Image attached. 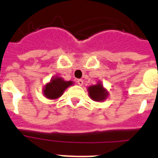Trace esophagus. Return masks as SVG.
Returning <instances> with one entry per match:
<instances>
[{
  "instance_id": "34e87169",
  "label": "esophagus",
  "mask_w": 158,
  "mask_h": 158,
  "mask_svg": "<svg viewBox=\"0 0 158 158\" xmlns=\"http://www.w3.org/2000/svg\"><path fill=\"white\" fill-rule=\"evenodd\" d=\"M77 83H78V85H80V86H82L83 84H84V80L83 79H78V81H77Z\"/></svg>"
}]
</instances>
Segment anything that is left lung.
Wrapping results in <instances>:
<instances>
[{
  "label": "left lung",
  "instance_id": "1",
  "mask_svg": "<svg viewBox=\"0 0 158 158\" xmlns=\"http://www.w3.org/2000/svg\"><path fill=\"white\" fill-rule=\"evenodd\" d=\"M88 92L89 97L94 101H103L106 100L108 95V92L103 88L101 83L89 86L88 88Z\"/></svg>",
  "mask_w": 158,
  "mask_h": 158
}]
</instances>
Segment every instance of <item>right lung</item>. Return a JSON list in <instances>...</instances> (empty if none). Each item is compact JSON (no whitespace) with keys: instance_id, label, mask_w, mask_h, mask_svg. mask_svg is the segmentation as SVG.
<instances>
[{"instance_id":"1","label":"right lung","mask_w":158,"mask_h":158,"mask_svg":"<svg viewBox=\"0 0 158 158\" xmlns=\"http://www.w3.org/2000/svg\"><path fill=\"white\" fill-rule=\"evenodd\" d=\"M73 85L72 81H65L60 77L52 79L50 83L47 84L43 89V94L46 98L56 100L61 96L66 89Z\"/></svg>"}]
</instances>
